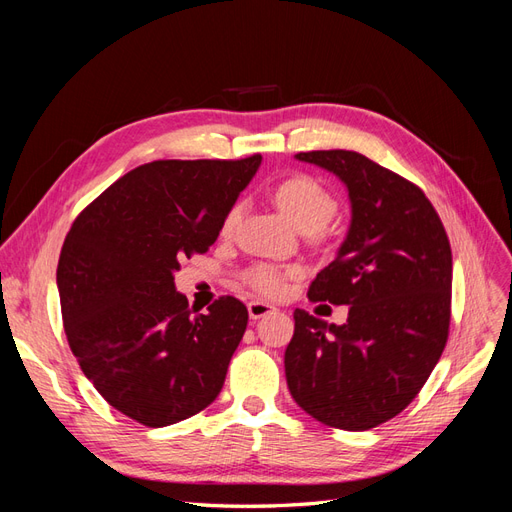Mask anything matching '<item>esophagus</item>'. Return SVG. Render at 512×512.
<instances>
[{"mask_svg": "<svg viewBox=\"0 0 512 512\" xmlns=\"http://www.w3.org/2000/svg\"><path fill=\"white\" fill-rule=\"evenodd\" d=\"M247 312H250V318H252V320H260L262 316L273 314L275 307L269 305V303H265V301H250V303H247Z\"/></svg>", "mask_w": 512, "mask_h": 512, "instance_id": "obj_1", "label": "esophagus"}]
</instances>
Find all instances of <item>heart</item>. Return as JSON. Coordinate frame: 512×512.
Segmentation results:
<instances>
[{"mask_svg":"<svg viewBox=\"0 0 512 512\" xmlns=\"http://www.w3.org/2000/svg\"><path fill=\"white\" fill-rule=\"evenodd\" d=\"M277 205L284 209L288 218L305 232H316L327 226L337 213L335 194L309 175H292L275 188ZM245 203L235 200L222 220V235L230 237L243 220ZM297 273L292 267H277L271 262H254L243 271V282L262 297H280L286 290L288 277Z\"/></svg>","mask_w":512,"mask_h":512,"instance_id":"obj_1","label":"heart"}]
</instances>
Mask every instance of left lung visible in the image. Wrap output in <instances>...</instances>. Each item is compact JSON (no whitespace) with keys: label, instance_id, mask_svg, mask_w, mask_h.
Wrapping results in <instances>:
<instances>
[{"label":"left lung","instance_id":"8db88e82","mask_svg":"<svg viewBox=\"0 0 512 512\" xmlns=\"http://www.w3.org/2000/svg\"><path fill=\"white\" fill-rule=\"evenodd\" d=\"M348 185L352 224L309 301L348 305L342 327L294 309L284 365L294 401L316 421L365 431L423 389L451 327L453 254L425 192L356 151H301Z\"/></svg>","mask_w":512,"mask_h":512}]
</instances>
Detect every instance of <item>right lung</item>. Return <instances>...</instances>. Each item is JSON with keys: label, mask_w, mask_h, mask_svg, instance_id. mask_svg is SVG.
Returning <instances> with one entry per match:
<instances>
[{"label": "right lung", "mask_w": 512, "mask_h": 512, "mask_svg": "<svg viewBox=\"0 0 512 512\" xmlns=\"http://www.w3.org/2000/svg\"><path fill=\"white\" fill-rule=\"evenodd\" d=\"M260 166L243 160H156L76 215L57 265L72 354L96 391L145 427H166L220 395L247 327L230 294L196 314L175 290L179 262L205 254Z\"/></svg>", "instance_id": "add662e5"}]
</instances>
